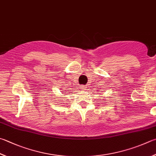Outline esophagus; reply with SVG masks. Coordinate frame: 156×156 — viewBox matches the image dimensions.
<instances>
[{
  "instance_id": "1",
  "label": "esophagus",
  "mask_w": 156,
  "mask_h": 156,
  "mask_svg": "<svg viewBox=\"0 0 156 156\" xmlns=\"http://www.w3.org/2000/svg\"><path fill=\"white\" fill-rule=\"evenodd\" d=\"M81 90H87V86H81Z\"/></svg>"
}]
</instances>
